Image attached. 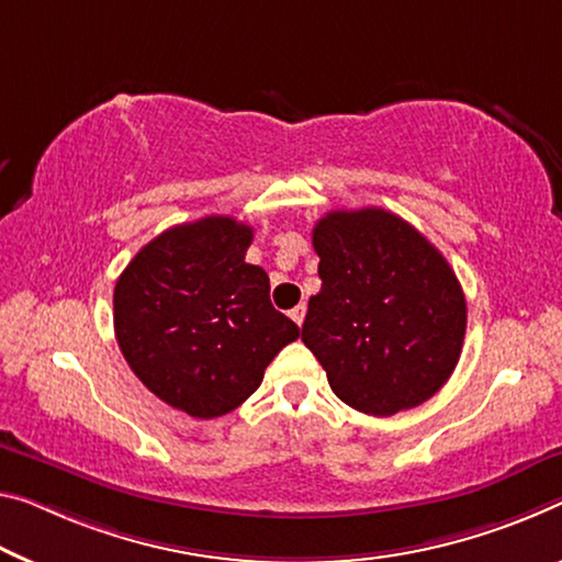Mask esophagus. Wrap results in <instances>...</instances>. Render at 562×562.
I'll use <instances>...</instances> for the list:
<instances>
[{"mask_svg":"<svg viewBox=\"0 0 562 562\" xmlns=\"http://www.w3.org/2000/svg\"><path fill=\"white\" fill-rule=\"evenodd\" d=\"M289 316H291L293 322H296L299 326L304 324V318H306V304H299V306H293V308L289 311Z\"/></svg>","mask_w":562,"mask_h":562,"instance_id":"esophagus-1","label":"esophagus"}]
</instances>
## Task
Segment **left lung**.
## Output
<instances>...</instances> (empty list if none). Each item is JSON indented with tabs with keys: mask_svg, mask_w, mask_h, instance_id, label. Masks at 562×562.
<instances>
[{
	"mask_svg": "<svg viewBox=\"0 0 562 562\" xmlns=\"http://www.w3.org/2000/svg\"><path fill=\"white\" fill-rule=\"evenodd\" d=\"M311 240L322 291L308 299L301 341L334 394L374 417L419 407L450 379L468 329L450 263L384 209L326 213Z\"/></svg>",
	"mask_w": 562,
	"mask_h": 562,
	"instance_id": "obj_1",
	"label": "left lung"
}]
</instances>
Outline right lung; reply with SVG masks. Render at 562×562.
<instances>
[{
	"mask_svg": "<svg viewBox=\"0 0 562 562\" xmlns=\"http://www.w3.org/2000/svg\"><path fill=\"white\" fill-rule=\"evenodd\" d=\"M254 228L231 215L180 223L143 246L115 283V336L135 376L180 412L213 419L244 404L299 326L246 263Z\"/></svg>",
	"mask_w": 562,
	"mask_h": 562,
	"instance_id": "obj_1",
	"label": "right lung"
}]
</instances>
